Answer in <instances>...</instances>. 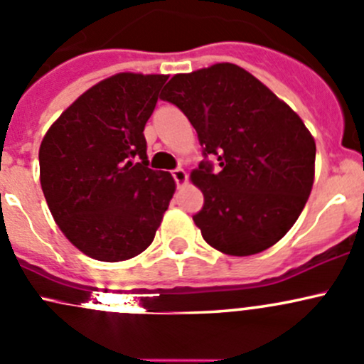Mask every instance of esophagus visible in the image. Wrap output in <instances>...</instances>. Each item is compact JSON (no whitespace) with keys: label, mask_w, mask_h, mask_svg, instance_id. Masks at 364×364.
<instances>
[{"label":"esophagus","mask_w":364,"mask_h":364,"mask_svg":"<svg viewBox=\"0 0 364 364\" xmlns=\"http://www.w3.org/2000/svg\"><path fill=\"white\" fill-rule=\"evenodd\" d=\"M173 178L178 187L183 186V183L187 182V171L183 170V168H177V170H173Z\"/></svg>","instance_id":"34e87169"}]
</instances>
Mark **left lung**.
Returning a JSON list of instances; mask_svg holds the SVG:
<instances>
[{
  "mask_svg": "<svg viewBox=\"0 0 364 364\" xmlns=\"http://www.w3.org/2000/svg\"><path fill=\"white\" fill-rule=\"evenodd\" d=\"M161 100L177 105L196 129L203 161L191 182L203 193L193 217L205 242L228 256L275 245L305 208L316 175V140L293 108L231 63L178 73Z\"/></svg>",
  "mask_w": 364,
  "mask_h": 364,
  "instance_id": "1",
  "label": "left lung"
}]
</instances>
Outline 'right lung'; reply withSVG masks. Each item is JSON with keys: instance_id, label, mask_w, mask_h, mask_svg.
<instances>
[{"instance_id": "add662e5", "label": "right lung", "mask_w": 364, "mask_h": 364, "mask_svg": "<svg viewBox=\"0 0 364 364\" xmlns=\"http://www.w3.org/2000/svg\"><path fill=\"white\" fill-rule=\"evenodd\" d=\"M168 75L117 73L59 115L40 145V183L66 238L85 256L117 263L144 252L175 181L151 170L144 129Z\"/></svg>"}]
</instances>
